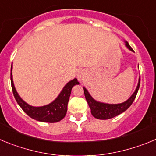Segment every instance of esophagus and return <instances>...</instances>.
Masks as SVG:
<instances>
[{"label": "esophagus", "mask_w": 156, "mask_h": 156, "mask_svg": "<svg viewBox=\"0 0 156 156\" xmlns=\"http://www.w3.org/2000/svg\"><path fill=\"white\" fill-rule=\"evenodd\" d=\"M77 77H78V80H82L83 79V73H78V75H77Z\"/></svg>", "instance_id": "1"}]
</instances>
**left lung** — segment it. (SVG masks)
<instances>
[{
    "label": "left lung",
    "instance_id": "1",
    "mask_svg": "<svg viewBox=\"0 0 156 156\" xmlns=\"http://www.w3.org/2000/svg\"><path fill=\"white\" fill-rule=\"evenodd\" d=\"M125 45L128 47V49L134 52V50L132 49L130 45L128 44V42H125ZM140 87V78L138 80V86L134 92V94L131 96V98L128 100H127L125 102L121 103V104H104V103L98 102V101H95L94 98L90 96L87 90L83 87L84 90V95L87 101L89 107L91 110V114L95 118L101 120H107L111 119V118H114V117L118 116L120 114L123 113L124 111H126L130 106H131L133 101H135V98H136L137 93H138V89Z\"/></svg>",
    "mask_w": 156,
    "mask_h": 156
}]
</instances>
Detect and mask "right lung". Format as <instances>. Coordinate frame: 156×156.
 Instances as JSON below:
<instances>
[{"mask_svg": "<svg viewBox=\"0 0 156 156\" xmlns=\"http://www.w3.org/2000/svg\"><path fill=\"white\" fill-rule=\"evenodd\" d=\"M11 70H12V65L11 68V82L14 97L18 105L30 118H33L36 121H42V122L55 123L60 121L66 116L67 111V105H68L72 88L75 85L80 83L77 81V79L75 78L73 80L69 81L64 87L56 99L52 101L51 104L42 107H32L23 101L17 93L15 86H14V83H13Z\"/></svg>", "mask_w": 156, "mask_h": 156, "instance_id": "add662e5", "label": "right lung"}]
</instances>
